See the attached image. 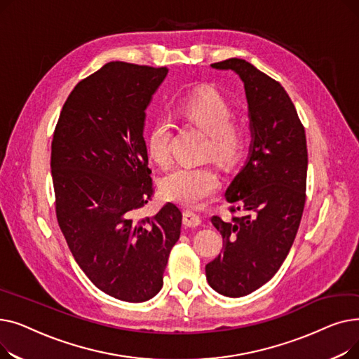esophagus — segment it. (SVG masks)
I'll return each instance as SVG.
<instances>
[{"instance_id": "esophagus-1", "label": "esophagus", "mask_w": 359, "mask_h": 359, "mask_svg": "<svg viewBox=\"0 0 359 359\" xmlns=\"http://www.w3.org/2000/svg\"><path fill=\"white\" fill-rule=\"evenodd\" d=\"M202 222L201 215L191 211V210H186L183 212V224L187 225V227H198V225Z\"/></svg>"}]
</instances>
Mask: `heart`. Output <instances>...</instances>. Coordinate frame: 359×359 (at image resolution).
<instances>
[{
	"label": "heart",
	"mask_w": 359,
	"mask_h": 359,
	"mask_svg": "<svg viewBox=\"0 0 359 359\" xmlns=\"http://www.w3.org/2000/svg\"><path fill=\"white\" fill-rule=\"evenodd\" d=\"M177 115L206 132L203 156H211L225 167L240 160L246 147V134L241 125L231 121L230 104L215 90H202L186 99ZM170 141L172 123L168 119L161 118L151 125L145 140L147 153L163 168L170 164ZM218 184L215 170L203 163L177 165L160 182L161 194L183 206H199L218 189Z\"/></svg>",
	"instance_id": "1"
}]
</instances>
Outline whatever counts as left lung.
Segmentation results:
<instances>
[{"mask_svg":"<svg viewBox=\"0 0 359 359\" xmlns=\"http://www.w3.org/2000/svg\"><path fill=\"white\" fill-rule=\"evenodd\" d=\"M211 67L234 71L249 104V157L225 192L230 211L244 215L211 218L224 248L205 266L212 290L237 298L265 285L290 253L306 203L307 141L295 106L278 81L238 58Z\"/></svg>","mask_w":359,"mask_h":359,"instance_id":"obj_1","label":"left lung"}]
</instances>
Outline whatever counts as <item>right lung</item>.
<instances>
[{
    "label": "right lung",
    "instance_id": "1",
    "mask_svg": "<svg viewBox=\"0 0 359 359\" xmlns=\"http://www.w3.org/2000/svg\"><path fill=\"white\" fill-rule=\"evenodd\" d=\"M167 72L103 65L74 87L52 140L56 218L68 248L94 285L128 303L161 290L180 237L182 211L172 202L154 217H138L154 194L145 109Z\"/></svg>",
    "mask_w": 359,
    "mask_h": 359
}]
</instances>
